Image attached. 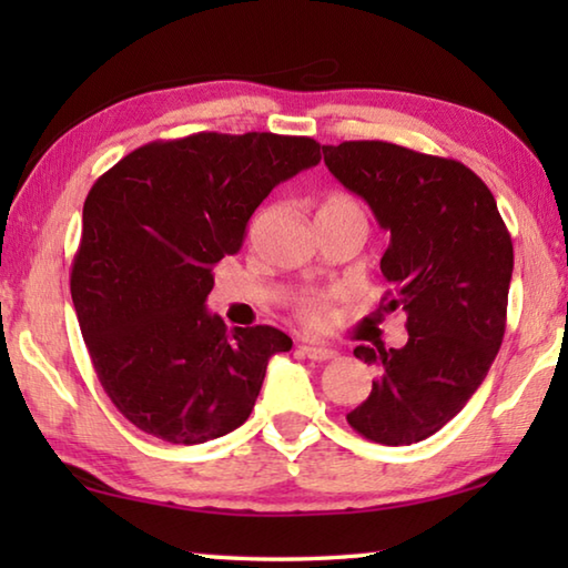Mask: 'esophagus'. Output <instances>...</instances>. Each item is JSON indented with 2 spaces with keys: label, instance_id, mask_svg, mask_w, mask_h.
<instances>
[{
  "label": "esophagus",
  "instance_id": "esophagus-1",
  "mask_svg": "<svg viewBox=\"0 0 568 568\" xmlns=\"http://www.w3.org/2000/svg\"><path fill=\"white\" fill-rule=\"evenodd\" d=\"M305 355H307V358H311V361H315V363H325V361H333L335 358V355H338V353H335L333 348H325V345H303V348H301Z\"/></svg>",
  "mask_w": 568,
  "mask_h": 568
}]
</instances>
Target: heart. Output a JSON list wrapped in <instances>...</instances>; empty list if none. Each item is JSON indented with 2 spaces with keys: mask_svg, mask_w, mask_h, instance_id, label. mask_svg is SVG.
<instances>
[{
  "mask_svg": "<svg viewBox=\"0 0 568 568\" xmlns=\"http://www.w3.org/2000/svg\"><path fill=\"white\" fill-rule=\"evenodd\" d=\"M323 215H353V217L365 220V213L358 200L345 195V192H328V195L321 200L318 217ZM295 315L297 321H303L305 325H315V328H321V325L331 321V301L325 295H305L295 303Z\"/></svg>",
  "mask_w": 568,
  "mask_h": 568,
  "instance_id": "1",
  "label": "heart"
}]
</instances>
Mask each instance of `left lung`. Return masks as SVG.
Wrapping results in <instances>:
<instances>
[{
    "mask_svg": "<svg viewBox=\"0 0 568 568\" xmlns=\"http://www.w3.org/2000/svg\"><path fill=\"white\" fill-rule=\"evenodd\" d=\"M325 165L371 205L390 243L381 315H406L403 348L358 345L376 381L348 423L383 446L434 436L484 383L506 331L514 243L486 182L464 162L383 140L323 148Z\"/></svg>",
    "mask_w": 568,
    "mask_h": 568,
    "instance_id": "left-lung-1",
    "label": "left lung"
}]
</instances>
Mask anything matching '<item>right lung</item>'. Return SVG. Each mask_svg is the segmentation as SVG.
I'll return each mask as SVG.
<instances>
[{"label":"right lung","mask_w":568,"mask_h":568,"mask_svg":"<svg viewBox=\"0 0 568 568\" xmlns=\"http://www.w3.org/2000/svg\"><path fill=\"white\" fill-rule=\"evenodd\" d=\"M321 162V142L197 132L148 142L94 182L70 291L104 393L132 426L205 444L247 420L267 361L293 348L273 325L210 315L215 265L235 255L275 185Z\"/></svg>","instance_id":"obj_1"}]
</instances>
